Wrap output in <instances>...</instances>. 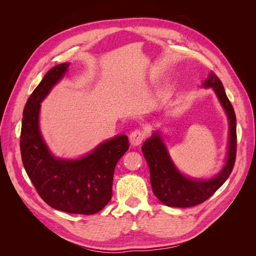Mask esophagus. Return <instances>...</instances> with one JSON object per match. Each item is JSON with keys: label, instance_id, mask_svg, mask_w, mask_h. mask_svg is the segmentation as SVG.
I'll use <instances>...</instances> for the list:
<instances>
[{"label": "esophagus", "instance_id": "obj_1", "mask_svg": "<svg viewBox=\"0 0 256 256\" xmlns=\"http://www.w3.org/2000/svg\"><path fill=\"white\" fill-rule=\"evenodd\" d=\"M146 136V132L142 129H134L129 136L130 143L132 145H140Z\"/></svg>", "mask_w": 256, "mask_h": 256}]
</instances>
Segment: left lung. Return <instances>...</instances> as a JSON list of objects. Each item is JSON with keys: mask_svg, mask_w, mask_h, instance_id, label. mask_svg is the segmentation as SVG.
Here are the masks:
<instances>
[{"mask_svg": "<svg viewBox=\"0 0 256 256\" xmlns=\"http://www.w3.org/2000/svg\"><path fill=\"white\" fill-rule=\"evenodd\" d=\"M204 86L214 88L230 120V142L226 164L221 173L210 180L186 178L177 171L168 157L164 142L161 141L158 134H154L143 144L142 152L150 168L154 194L159 198L161 203L168 206L184 208L202 204L226 182L235 164L237 134L234 108L226 94L221 80L214 72H210Z\"/></svg>", "mask_w": 256, "mask_h": 256, "instance_id": "1", "label": "left lung"}]
</instances>
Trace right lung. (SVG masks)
<instances>
[{
  "mask_svg": "<svg viewBox=\"0 0 256 256\" xmlns=\"http://www.w3.org/2000/svg\"><path fill=\"white\" fill-rule=\"evenodd\" d=\"M68 66L51 68L28 97L22 118L21 158L37 193L49 206L69 214H92L110 202L114 170L128 150L129 141L125 134L113 138L76 161L51 156L40 132L38 114L42 99Z\"/></svg>",
  "mask_w": 256,
  "mask_h": 256,
  "instance_id": "1",
  "label": "right lung"
}]
</instances>
